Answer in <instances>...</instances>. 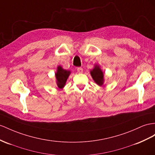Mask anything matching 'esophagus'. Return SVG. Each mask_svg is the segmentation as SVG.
<instances>
[{
	"instance_id": "esophagus-1",
	"label": "esophagus",
	"mask_w": 155,
	"mask_h": 155,
	"mask_svg": "<svg viewBox=\"0 0 155 155\" xmlns=\"http://www.w3.org/2000/svg\"><path fill=\"white\" fill-rule=\"evenodd\" d=\"M77 72L78 73H82L83 72V69L82 67H78L77 68Z\"/></svg>"
}]
</instances>
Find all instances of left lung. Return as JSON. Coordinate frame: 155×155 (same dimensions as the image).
Wrapping results in <instances>:
<instances>
[{
    "label": "left lung",
    "mask_w": 155,
    "mask_h": 155,
    "mask_svg": "<svg viewBox=\"0 0 155 155\" xmlns=\"http://www.w3.org/2000/svg\"><path fill=\"white\" fill-rule=\"evenodd\" d=\"M90 74L94 81L98 85L101 86L103 84V83H104V74H103V72L99 66L96 65L94 69L91 71Z\"/></svg>",
    "instance_id": "left-lung-1"
}]
</instances>
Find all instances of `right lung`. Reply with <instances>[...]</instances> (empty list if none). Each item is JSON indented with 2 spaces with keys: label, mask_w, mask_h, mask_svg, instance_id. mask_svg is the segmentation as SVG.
Segmentation results:
<instances>
[{
  "label": "right lung",
  "mask_w": 155,
  "mask_h": 155,
  "mask_svg": "<svg viewBox=\"0 0 155 155\" xmlns=\"http://www.w3.org/2000/svg\"><path fill=\"white\" fill-rule=\"evenodd\" d=\"M71 72L69 71H67L62 69L61 66L58 67L57 73H55V77L57 79V84L59 88H63L65 86V82L69 76Z\"/></svg>",
  "instance_id": "add662e5"
}]
</instances>
